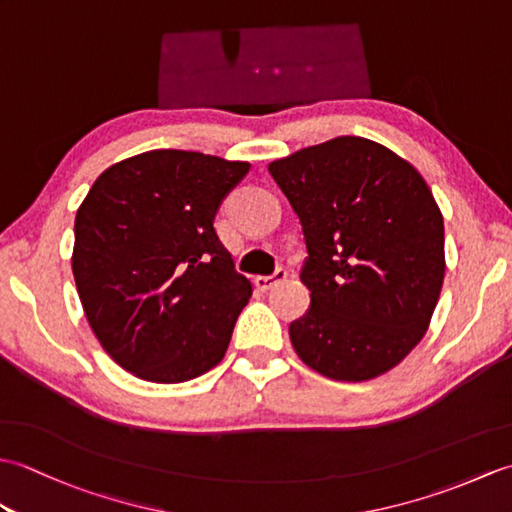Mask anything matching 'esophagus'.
<instances>
[{"mask_svg": "<svg viewBox=\"0 0 512 512\" xmlns=\"http://www.w3.org/2000/svg\"><path fill=\"white\" fill-rule=\"evenodd\" d=\"M286 277H288L286 268H277L273 275H259V277H255V286L259 290H270L273 286L281 284V281H286Z\"/></svg>", "mask_w": 512, "mask_h": 512, "instance_id": "obj_1", "label": "esophagus"}]
</instances>
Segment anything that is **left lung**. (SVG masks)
Instances as JSON below:
<instances>
[{
	"label": "left lung",
	"instance_id": "left-lung-1",
	"mask_svg": "<svg viewBox=\"0 0 512 512\" xmlns=\"http://www.w3.org/2000/svg\"><path fill=\"white\" fill-rule=\"evenodd\" d=\"M299 215L308 312L290 341L314 372L363 383L420 343L444 281V222L420 173L394 151L339 136L268 165Z\"/></svg>",
	"mask_w": 512,
	"mask_h": 512
}]
</instances>
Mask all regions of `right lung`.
<instances>
[{"instance_id": "add662e5", "label": "right lung", "mask_w": 512, "mask_h": 512, "mask_svg": "<svg viewBox=\"0 0 512 512\" xmlns=\"http://www.w3.org/2000/svg\"><path fill=\"white\" fill-rule=\"evenodd\" d=\"M248 162L154 149L105 169L74 220L72 273L103 350L149 383H184L226 354L253 295L215 233Z\"/></svg>"}]
</instances>
